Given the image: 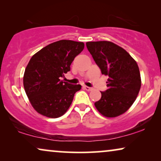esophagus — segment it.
Here are the masks:
<instances>
[{
	"mask_svg": "<svg viewBox=\"0 0 161 161\" xmlns=\"http://www.w3.org/2000/svg\"><path fill=\"white\" fill-rule=\"evenodd\" d=\"M83 89H84L85 90H86V91H88V92H90V91H92V88L89 87V86H83Z\"/></svg>",
	"mask_w": 161,
	"mask_h": 161,
	"instance_id": "obj_1",
	"label": "esophagus"
}]
</instances>
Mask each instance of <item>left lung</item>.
<instances>
[{"mask_svg": "<svg viewBox=\"0 0 161 161\" xmlns=\"http://www.w3.org/2000/svg\"><path fill=\"white\" fill-rule=\"evenodd\" d=\"M86 47L102 74L108 76V89L100 92V100L94 103L97 110L111 118L125 113L135 102L142 86L137 63L111 42H88Z\"/></svg>", "mask_w": 161, "mask_h": 161, "instance_id": "1", "label": "left lung"}]
</instances>
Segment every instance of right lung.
<instances>
[{"label":"right lung","mask_w":161,"mask_h":161,"mask_svg":"<svg viewBox=\"0 0 161 161\" xmlns=\"http://www.w3.org/2000/svg\"><path fill=\"white\" fill-rule=\"evenodd\" d=\"M84 43L59 40L43 47L30 59L25 69L23 86L35 111L49 118L64 115L81 86L60 80L70 70L74 58L83 51Z\"/></svg>","instance_id":"add662e5"}]
</instances>
